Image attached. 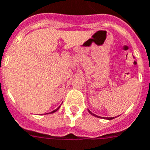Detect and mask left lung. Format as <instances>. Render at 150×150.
Segmentation results:
<instances>
[{
	"mask_svg": "<svg viewBox=\"0 0 150 150\" xmlns=\"http://www.w3.org/2000/svg\"><path fill=\"white\" fill-rule=\"evenodd\" d=\"M88 112H89V113H90V114H91V115H92V116H96V117H100V116H96V114H93V113L91 112V111H89V110H88ZM100 118H102V117H100ZM103 118H104V119H105V118H104V117H103ZM106 119H107V120H112V119H114V117H107V118H106Z\"/></svg>",
	"mask_w": 150,
	"mask_h": 150,
	"instance_id": "1",
	"label": "left lung"
}]
</instances>
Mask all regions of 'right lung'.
<instances>
[{
	"label": "right lung",
	"mask_w": 150,
	"mask_h": 150,
	"mask_svg": "<svg viewBox=\"0 0 150 150\" xmlns=\"http://www.w3.org/2000/svg\"><path fill=\"white\" fill-rule=\"evenodd\" d=\"M59 108H60V106H59V107L58 108H57V109H55V110H54V111H53V112H50V113H54V112H55L56 111H58V109H59ZM46 114H48V113H46Z\"/></svg>",
	"instance_id": "right-lung-1"
}]
</instances>
